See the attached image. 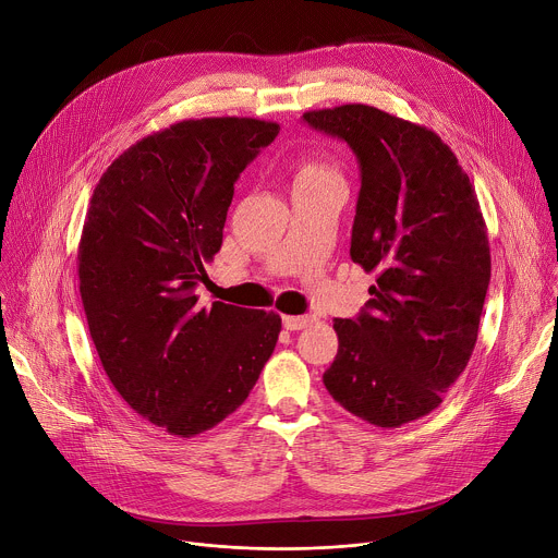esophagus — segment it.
<instances>
[{"label":"esophagus","instance_id":"obj_1","mask_svg":"<svg viewBox=\"0 0 558 558\" xmlns=\"http://www.w3.org/2000/svg\"><path fill=\"white\" fill-rule=\"evenodd\" d=\"M313 323L311 315H282V325L287 331H300Z\"/></svg>","mask_w":558,"mask_h":558}]
</instances>
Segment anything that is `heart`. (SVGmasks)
<instances>
[{
    "label": "heart",
    "instance_id": "1",
    "mask_svg": "<svg viewBox=\"0 0 558 558\" xmlns=\"http://www.w3.org/2000/svg\"><path fill=\"white\" fill-rule=\"evenodd\" d=\"M333 179H342L338 168H333L327 161H304L300 163L295 172V187L300 185H315V183H327Z\"/></svg>",
    "mask_w": 558,
    "mask_h": 558
}]
</instances>
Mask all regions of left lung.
<instances>
[{
  "label": "left lung",
  "instance_id": "1",
  "mask_svg": "<svg viewBox=\"0 0 558 558\" xmlns=\"http://www.w3.org/2000/svg\"><path fill=\"white\" fill-rule=\"evenodd\" d=\"M302 121L360 166L351 258L377 280L355 320L336 317L323 379L355 417L400 428L433 413L472 355L490 282L486 222L452 149L428 128L349 104Z\"/></svg>",
  "mask_w": 558,
  "mask_h": 558
}]
</instances>
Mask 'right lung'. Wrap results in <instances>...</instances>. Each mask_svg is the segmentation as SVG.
<instances>
[{
	"label": "right lung",
	"mask_w": 558,
	"mask_h": 558,
	"mask_svg": "<svg viewBox=\"0 0 558 558\" xmlns=\"http://www.w3.org/2000/svg\"><path fill=\"white\" fill-rule=\"evenodd\" d=\"M280 132L260 119H190L154 132L104 172L78 243V291L117 392L179 437L241 407L271 357L280 315L196 287L222 245L233 183Z\"/></svg>",
	"instance_id": "obj_1"
}]
</instances>
